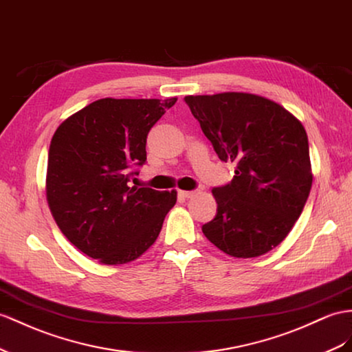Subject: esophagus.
Instances as JSON below:
<instances>
[{
    "mask_svg": "<svg viewBox=\"0 0 352 352\" xmlns=\"http://www.w3.org/2000/svg\"><path fill=\"white\" fill-rule=\"evenodd\" d=\"M178 193L182 197H186V199H188V197H192V196L196 195V192H188V190H179Z\"/></svg>",
    "mask_w": 352,
    "mask_h": 352,
    "instance_id": "esophagus-1",
    "label": "esophagus"
}]
</instances>
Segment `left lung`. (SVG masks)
<instances>
[{
    "instance_id": "left-lung-1",
    "label": "left lung",
    "mask_w": 352,
    "mask_h": 352,
    "mask_svg": "<svg viewBox=\"0 0 352 352\" xmlns=\"http://www.w3.org/2000/svg\"><path fill=\"white\" fill-rule=\"evenodd\" d=\"M184 101L220 160L236 165L232 183L212 190L217 215L204 224V235L230 257L266 254L290 233L311 192L303 124L256 94L188 95Z\"/></svg>"
}]
</instances>
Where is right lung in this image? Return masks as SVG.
<instances>
[{
	"mask_svg": "<svg viewBox=\"0 0 352 352\" xmlns=\"http://www.w3.org/2000/svg\"><path fill=\"white\" fill-rule=\"evenodd\" d=\"M175 102L102 98L53 133L46 175L50 212L71 244L99 263L141 257L177 202V190L128 184L131 169L147 160L148 131Z\"/></svg>",
	"mask_w": 352,
	"mask_h": 352,
	"instance_id": "1",
	"label": "right lung"
}]
</instances>
